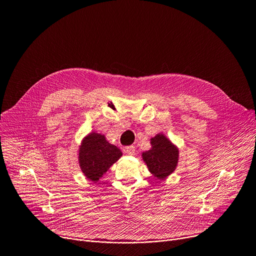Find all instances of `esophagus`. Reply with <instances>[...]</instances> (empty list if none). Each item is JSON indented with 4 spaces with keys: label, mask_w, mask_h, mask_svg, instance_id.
Wrapping results in <instances>:
<instances>
[{
    "label": "esophagus",
    "mask_w": 256,
    "mask_h": 256,
    "mask_svg": "<svg viewBox=\"0 0 256 256\" xmlns=\"http://www.w3.org/2000/svg\"><path fill=\"white\" fill-rule=\"evenodd\" d=\"M124 151L129 155H133L136 153V147L134 146H127V147H125Z\"/></svg>",
    "instance_id": "esophagus-1"
}]
</instances>
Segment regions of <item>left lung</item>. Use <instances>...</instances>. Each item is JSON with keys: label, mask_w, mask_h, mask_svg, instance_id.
<instances>
[{"label": "left lung", "mask_w": 256, "mask_h": 256, "mask_svg": "<svg viewBox=\"0 0 256 256\" xmlns=\"http://www.w3.org/2000/svg\"><path fill=\"white\" fill-rule=\"evenodd\" d=\"M151 149L142 153L149 172L157 179L168 178L176 170L179 160V149L164 133L150 138Z\"/></svg>", "instance_id": "8db88e82"}]
</instances>
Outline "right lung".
I'll return each mask as SVG.
<instances>
[{
	"label": "right lung",
	"instance_id": "right-lung-1",
	"mask_svg": "<svg viewBox=\"0 0 256 256\" xmlns=\"http://www.w3.org/2000/svg\"><path fill=\"white\" fill-rule=\"evenodd\" d=\"M78 162L85 178L96 182L123 155L116 146L108 142L104 134L90 132L78 148Z\"/></svg>",
	"mask_w": 256,
	"mask_h": 256
}]
</instances>
